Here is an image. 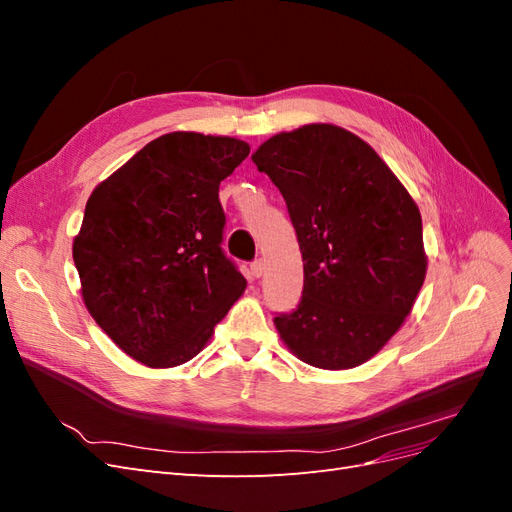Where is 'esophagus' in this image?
Here are the masks:
<instances>
[{"mask_svg": "<svg viewBox=\"0 0 512 512\" xmlns=\"http://www.w3.org/2000/svg\"><path fill=\"white\" fill-rule=\"evenodd\" d=\"M250 271H252V275H254V277H260L262 273H265V262H262L260 258H258V260H254L252 265H250Z\"/></svg>", "mask_w": 512, "mask_h": 512, "instance_id": "esophagus-1", "label": "esophagus"}]
</instances>
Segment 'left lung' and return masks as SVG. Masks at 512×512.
<instances>
[{
    "instance_id": "left-lung-1",
    "label": "left lung",
    "mask_w": 512,
    "mask_h": 512,
    "mask_svg": "<svg viewBox=\"0 0 512 512\" xmlns=\"http://www.w3.org/2000/svg\"><path fill=\"white\" fill-rule=\"evenodd\" d=\"M282 192L303 256V297L275 329L320 369L378 354L412 312L427 273L421 211L363 138L309 123L252 156Z\"/></svg>"
}]
</instances>
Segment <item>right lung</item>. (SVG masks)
Masks as SVG:
<instances>
[{"label": "right lung", "instance_id": "1", "mask_svg": "<svg viewBox=\"0 0 512 512\" xmlns=\"http://www.w3.org/2000/svg\"><path fill=\"white\" fill-rule=\"evenodd\" d=\"M247 153L239 138L170 132L91 192L72 243L83 301L134 361L188 363L243 294L218 192Z\"/></svg>", "mask_w": 512, "mask_h": 512}]
</instances>
